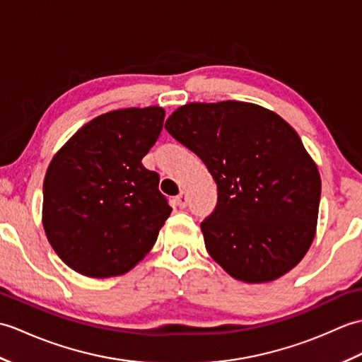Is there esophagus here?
Returning <instances> with one entry per match:
<instances>
[{
  "label": "esophagus",
  "instance_id": "34e87169",
  "mask_svg": "<svg viewBox=\"0 0 362 362\" xmlns=\"http://www.w3.org/2000/svg\"><path fill=\"white\" fill-rule=\"evenodd\" d=\"M174 202L180 206V209H185V206L188 205V197H187V193L185 191H180L179 196H175Z\"/></svg>",
  "mask_w": 362,
  "mask_h": 362
}]
</instances>
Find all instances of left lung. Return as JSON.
<instances>
[{
	"label": "left lung",
	"mask_w": 362,
	"mask_h": 362,
	"mask_svg": "<svg viewBox=\"0 0 362 362\" xmlns=\"http://www.w3.org/2000/svg\"><path fill=\"white\" fill-rule=\"evenodd\" d=\"M165 127L218 185L216 209L201 224L211 258L245 283L297 266L316 235L320 175L296 130L240 101L182 105Z\"/></svg>",
	"instance_id": "8db88e82"
}]
</instances>
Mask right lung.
Returning a JSON list of instances; mask_svg holds the SVG:
<instances>
[{
  "mask_svg": "<svg viewBox=\"0 0 362 362\" xmlns=\"http://www.w3.org/2000/svg\"><path fill=\"white\" fill-rule=\"evenodd\" d=\"M161 107L121 109L82 126L52 157L43 227L60 259L93 279L129 272L156 244L173 209L141 163L163 127Z\"/></svg>",
  "mask_w": 362,
  "mask_h": 362,
  "instance_id": "right-lung-1",
  "label": "right lung"
}]
</instances>
